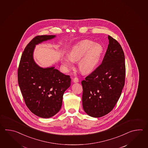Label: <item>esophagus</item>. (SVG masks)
I'll list each match as a JSON object with an SVG mask.
<instances>
[{"label":"esophagus","mask_w":148,"mask_h":148,"mask_svg":"<svg viewBox=\"0 0 148 148\" xmlns=\"http://www.w3.org/2000/svg\"><path fill=\"white\" fill-rule=\"evenodd\" d=\"M73 82H79V79L78 78H77V77H75V78H73Z\"/></svg>","instance_id":"34e87169"}]
</instances>
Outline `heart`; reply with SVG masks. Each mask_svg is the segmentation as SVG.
<instances>
[{
    "mask_svg": "<svg viewBox=\"0 0 148 148\" xmlns=\"http://www.w3.org/2000/svg\"><path fill=\"white\" fill-rule=\"evenodd\" d=\"M104 52V47L101 44L89 40H82L73 46L69 56L62 59L63 69L68 72L73 66L74 61H79V69L82 73H91L99 66Z\"/></svg>",
    "mask_w": 148,
    "mask_h": 148,
    "instance_id": "1",
    "label": "heart"
}]
</instances>
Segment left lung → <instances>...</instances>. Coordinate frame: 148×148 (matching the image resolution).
Instances as JSON below:
<instances>
[{"label": "left lung", "instance_id": "left-lung-1", "mask_svg": "<svg viewBox=\"0 0 148 148\" xmlns=\"http://www.w3.org/2000/svg\"><path fill=\"white\" fill-rule=\"evenodd\" d=\"M109 44L103 62L82 82L84 110L90 116L101 117L113 109L124 86L125 56L119 42L108 36Z\"/></svg>", "mask_w": 148, "mask_h": 148}]
</instances>
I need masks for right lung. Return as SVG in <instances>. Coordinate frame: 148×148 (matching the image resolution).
Here are the masks:
<instances>
[{
	"label": "right lung",
	"mask_w": 148,
	"mask_h": 148,
	"mask_svg": "<svg viewBox=\"0 0 148 148\" xmlns=\"http://www.w3.org/2000/svg\"><path fill=\"white\" fill-rule=\"evenodd\" d=\"M56 37L41 35L34 38L23 51L18 69V85L25 104L33 113L42 118H50L59 112L63 94L71 84L69 75L54 66L41 67L34 60L36 45Z\"/></svg>",
	"instance_id": "1"
}]
</instances>
